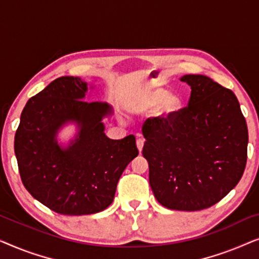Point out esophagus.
<instances>
[{
	"instance_id": "obj_1",
	"label": "esophagus",
	"mask_w": 259,
	"mask_h": 259,
	"mask_svg": "<svg viewBox=\"0 0 259 259\" xmlns=\"http://www.w3.org/2000/svg\"><path fill=\"white\" fill-rule=\"evenodd\" d=\"M137 147L138 150H139V152L143 151V147H144V140L143 139H137Z\"/></svg>"
}]
</instances>
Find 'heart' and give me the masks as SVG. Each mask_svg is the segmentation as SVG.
Returning <instances> with one entry per match:
<instances>
[{"label":"heart","mask_w":259,"mask_h":259,"mask_svg":"<svg viewBox=\"0 0 259 259\" xmlns=\"http://www.w3.org/2000/svg\"><path fill=\"white\" fill-rule=\"evenodd\" d=\"M159 105V114L171 116L182 108V99L176 93H167L164 88L148 87L132 106L134 112H147Z\"/></svg>","instance_id":"1"}]
</instances>
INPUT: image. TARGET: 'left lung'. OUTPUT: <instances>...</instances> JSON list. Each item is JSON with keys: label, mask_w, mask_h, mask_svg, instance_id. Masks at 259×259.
<instances>
[{"label": "left lung", "mask_w": 259, "mask_h": 259, "mask_svg": "<svg viewBox=\"0 0 259 259\" xmlns=\"http://www.w3.org/2000/svg\"><path fill=\"white\" fill-rule=\"evenodd\" d=\"M191 86L185 108L143 126L150 185L162 206L199 211L217 204L242 178L247 126L231 90L205 75H184Z\"/></svg>", "instance_id": "obj_1"}]
</instances>
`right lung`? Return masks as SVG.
Listing matches in <instances>:
<instances>
[{
    "label": "right lung",
    "mask_w": 259,
    "mask_h": 259,
    "mask_svg": "<svg viewBox=\"0 0 259 259\" xmlns=\"http://www.w3.org/2000/svg\"><path fill=\"white\" fill-rule=\"evenodd\" d=\"M87 83L61 76L28 100L15 134V155L24 187L35 199L67 215L104 211L114 199L126 166L139 154L136 138L113 140L102 119L113 111L107 102L84 101ZM68 122L78 126L67 148L56 136Z\"/></svg>",
    "instance_id": "1"
}]
</instances>
